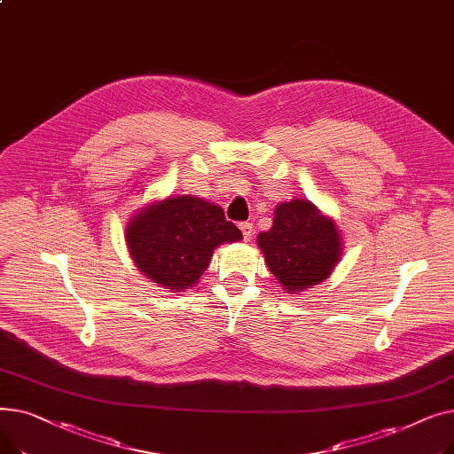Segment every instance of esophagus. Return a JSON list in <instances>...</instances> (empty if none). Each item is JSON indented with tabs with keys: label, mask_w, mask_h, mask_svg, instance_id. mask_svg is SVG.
I'll return each mask as SVG.
<instances>
[{
	"label": "esophagus",
	"mask_w": 454,
	"mask_h": 454,
	"mask_svg": "<svg viewBox=\"0 0 454 454\" xmlns=\"http://www.w3.org/2000/svg\"><path fill=\"white\" fill-rule=\"evenodd\" d=\"M239 228H241V231H243V235H245V239L250 241L252 235H254V224H252V223H241Z\"/></svg>",
	"instance_id": "1"
}]
</instances>
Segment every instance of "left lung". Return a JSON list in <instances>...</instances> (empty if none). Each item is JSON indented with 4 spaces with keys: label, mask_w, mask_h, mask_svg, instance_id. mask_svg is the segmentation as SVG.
Returning a JSON list of instances; mask_svg holds the SVG:
<instances>
[{
    "label": "left lung",
    "mask_w": 454,
    "mask_h": 454,
    "mask_svg": "<svg viewBox=\"0 0 454 454\" xmlns=\"http://www.w3.org/2000/svg\"><path fill=\"white\" fill-rule=\"evenodd\" d=\"M257 245L269 270L291 294L324 281L340 255L337 226L300 199L276 207L272 228L257 235Z\"/></svg>",
    "instance_id": "left-lung-1"
}]
</instances>
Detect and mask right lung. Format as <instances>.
Returning a JSON list of instances; mask_svg holds the SVG:
<instances>
[{"label":"right lung","mask_w":454,"mask_h":454,"mask_svg":"<svg viewBox=\"0 0 454 454\" xmlns=\"http://www.w3.org/2000/svg\"><path fill=\"white\" fill-rule=\"evenodd\" d=\"M241 239V230L226 221L219 206L195 195L147 206L127 226V245L137 269L173 291L193 287L215 247Z\"/></svg>","instance_id":"right-lung-1"}]
</instances>
